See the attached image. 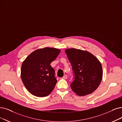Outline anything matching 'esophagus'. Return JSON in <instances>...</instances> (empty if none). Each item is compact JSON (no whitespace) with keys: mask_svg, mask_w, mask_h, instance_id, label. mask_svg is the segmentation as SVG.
Instances as JSON below:
<instances>
[{"mask_svg":"<svg viewBox=\"0 0 122 122\" xmlns=\"http://www.w3.org/2000/svg\"><path fill=\"white\" fill-rule=\"evenodd\" d=\"M62 79H64V80H66V79H67V76H66V75L64 76H63V77H62Z\"/></svg>","mask_w":122,"mask_h":122,"instance_id":"esophagus-1","label":"esophagus"}]
</instances>
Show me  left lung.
I'll return each instance as SVG.
<instances>
[{
	"label": "left lung",
	"instance_id": "obj_1",
	"mask_svg": "<svg viewBox=\"0 0 122 122\" xmlns=\"http://www.w3.org/2000/svg\"><path fill=\"white\" fill-rule=\"evenodd\" d=\"M65 52L75 72V80L71 85L72 90L80 96L93 92L103 77L101 62L90 52L76 48H67Z\"/></svg>",
	"mask_w": 122,
	"mask_h": 122
}]
</instances>
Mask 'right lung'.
Wrapping results in <instances>:
<instances>
[{
    "label": "right lung",
    "mask_w": 122,
    "mask_h": 122,
    "mask_svg": "<svg viewBox=\"0 0 122 122\" xmlns=\"http://www.w3.org/2000/svg\"><path fill=\"white\" fill-rule=\"evenodd\" d=\"M58 48L46 47L32 52L23 61L21 79L30 94L38 97H46L54 89L57 82L51 62L59 55Z\"/></svg>",
    "instance_id": "obj_1"
}]
</instances>
